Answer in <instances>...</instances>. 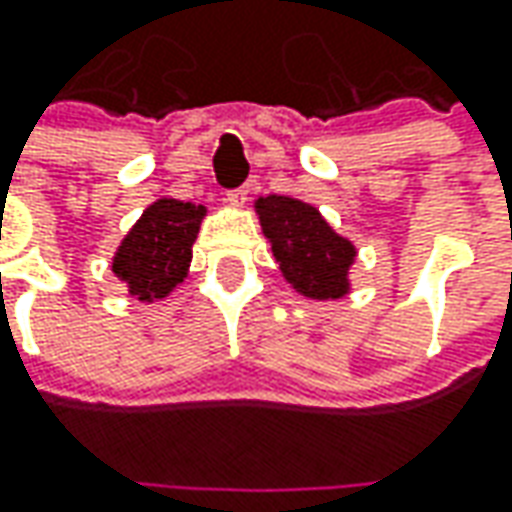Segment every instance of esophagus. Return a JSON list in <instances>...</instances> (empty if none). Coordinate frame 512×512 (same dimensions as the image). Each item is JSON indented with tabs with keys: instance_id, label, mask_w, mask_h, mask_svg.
<instances>
[{
	"instance_id": "obj_1",
	"label": "esophagus",
	"mask_w": 512,
	"mask_h": 512,
	"mask_svg": "<svg viewBox=\"0 0 512 512\" xmlns=\"http://www.w3.org/2000/svg\"><path fill=\"white\" fill-rule=\"evenodd\" d=\"M247 193H250L247 187H233V190H227V202L230 205H245Z\"/></svg>"
}]
</instances>
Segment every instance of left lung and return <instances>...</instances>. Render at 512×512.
<instances>
[{"label":"left lung","instance_id":"obj_1","mask_svg":"<svg viewBox=\"0 0 512 512\" xmlns=\"http://www.w3.org/2000/svg\"><path fill=\"white\" fill-rule=\"evenodd\" d=\"M256 213L285 279L302 296L325 302L350 290L347 270L356 247L327 225L316 207L290 196H265L256 202Z\"/></svg>","mask_w":512,"mask_h":512}]
</instances>
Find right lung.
<instances>
[{
	"instance_id": "add662e5",
	"label": "right lung",
	"mask_w": 512,
	"mask_h": 512,
	"mask_svg": "<svg viewBox=\"0 0 512 512\" xmlns=\"http://www.w3.org/2000/svg\"><path fill=\"white\" fill-rule=\"evenodd\" d=\"M202 219L205 207L179 199H159L142 213L113 256V273L130 296L156 302L185 279Z\"/></svg>"
}]
</instances>
